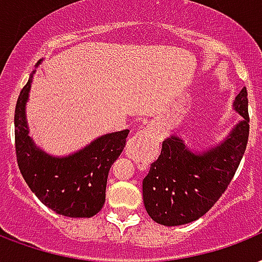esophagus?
<instances>
[{
	"mask_svg": "<svg viewBox=\"0 0 262 262\" xmlns=\"http://www.w3.org/2000/svg\"><path fill=\"white\" fill-rule=\"evenodd\" d=\"M152 139V129H143L140 133L132 136L126 143L125 152L129 158L135 161L144 160V157L148 154Z\"/></svg>",
	"mask_w": 262,
	"mask_h": 262,
	"instance_id": "obj_1",
	"label": "esophagus"
}]
</instances>
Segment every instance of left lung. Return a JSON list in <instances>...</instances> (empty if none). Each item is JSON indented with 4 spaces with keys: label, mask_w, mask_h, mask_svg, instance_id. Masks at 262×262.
Here are the masks:
<instances>
[{
    "label": "left lung",
    "mask_w": 262,
    "mask_h": 262,
    "mask_svg": "<svg viewBox=\"0 0 262 262\" xmlns=\"http://www.w3.org/2000/svg\"><path fill=\"white\" fill-rule=\"evenodd\" d=\"M242 119L218 143L191 148L176 133L162 143L161 156L143 180V201L157 224H190L210 210L228 187L249 140V100L243 87L233 101Z\"/></svg>",
    "instance_id": "obj_1"
}]
</instances>
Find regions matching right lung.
Listing matches in <instances>:
<instances>
[{"mask_svg": "<svg viewBox=\"0 0 262 262\" xmlns=\"http://www.w3.org/2000/svg\"><path fill=\"white\" fill-rule=\"evenodd\" d=\"M41 62L40 59L30 73L15 108L17 165L30 190L50 210L71 218H90L105 203L108 173L125 148L129 130L102 135L67 156H54L42 150L29 136L26 118L33 77Z\"/></svg>", "mask_w": 262, "mask_h": 262, "instance_id": "obj_1", "label": "right lung"}]
</instances>
